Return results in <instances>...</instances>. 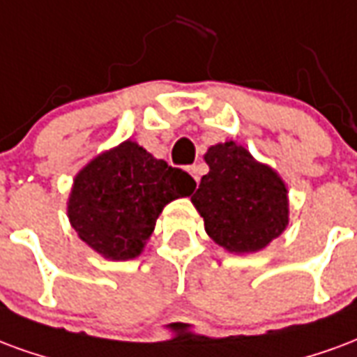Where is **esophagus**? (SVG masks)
Masks as SVG:
<instances>
[{"mask_svg":"<svg viewBox=\"0 0 357 357\" xmlns=\"http://www.w3.org/2000/svg\"><path fill=\"white\" fill-rule=\"evenodd\" d=\"M188 173L194 176V181L199 182V178H202V165H192V167L188 169Z\"/></svg>","mask_w":357,"mask_h":357,"instance_id":"34e87169","label":"esophagus"}]
</instances>
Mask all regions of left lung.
<instances>
[{
  "instance_id": "left-lung-1",
  "label": "left lung",
  "mask_w": 357,
  "mask_h": 357,
  "mask_svg": "<svg viewBox=\"0 0 357 357\" xmlns=\"http://www.w3.org/2000/svg\"><path fill=\"white\" fill-rule=\"evenodd\" d=\"M204 160L209 173L192 204L217 245L234 255L257 253L285 232L289 190L275 169L234 140L209 146Z\"/></svg>"
}]
</instances>
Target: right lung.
Instances as JSON below:
<instances>
[{"mask_svg": "<svg viewBox=\"0 0 357 357\" xmlns=\"http://www.w3.org/2000/svg\"><path fill=\"white\" fill-rule=\"evenodd\" d=\"M196 181L127 139L79 169L66 213L82 241L108 261L137 259L167 204L192 196Z\"/></svg>", "mask_w": 357, "mask_h": 357, "instance_id": "right-lung-1", "label": "right lung"}]
</instances>
